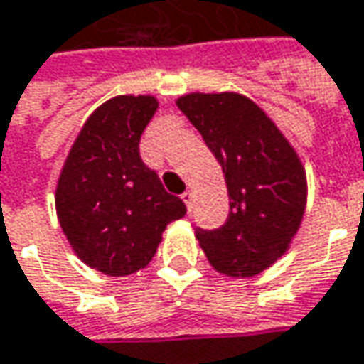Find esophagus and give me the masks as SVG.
<instances>
[{
	"label": "esophagus",
	"mask_w": 364,
	"mask_h": 364,
	"mask_svg": "<svg viewBox=\"0 0 364 364\" xmlns=\"http://www.w3.org/2000/svg\"><path fill=\"white\" fill-rule=\"evenodd\" d=\"M192 198H194V196H192V192H190V190H186V192L182 194V200H184V204H186L188 210L192 208Z\"/></svg>",
	"instance_id": "esophagus-1"
}]
</instances>
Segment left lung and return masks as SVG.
Instances as JSON below:
<instances>
[{
	"label": "left lung",
	"mask_w": 364,
	"mask_h": 364,
	"mask_svg": "<svg viewBox=\"0 0 364 364\" xmlns=\"http://www.w3.org/2000/svg\"><path fill=\"white\" fill-rule=\"evenodd\" d=\"M224 172L230 212L216 230L196 228L214 270L248 279L289 250L306 208L299 154L252 100L234 92L178 97Z\"/></svg>",
	"instance_id": "1"
}]
</instances>
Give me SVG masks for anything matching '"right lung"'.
Listing matches in <instances>:
<instances>
[{
    "label": "right lung",
    "instance_id": "right-lung-1",
    "mask_svg": "<svg viewBox=\"0 0 364 364\" xmlns=\"http://www.w3.org/2000/svg\"><path fill=\"white\" fill-rule=\"evenodd\" d=\"M158 109L154 96H116L85 119L63 162L55 212L74 252L108 277H128L158 250L170 222L186 214L140 158Z\"/></svg>",
    "mask_w": 364,
    "mask_h": 364
}]
</instances>
